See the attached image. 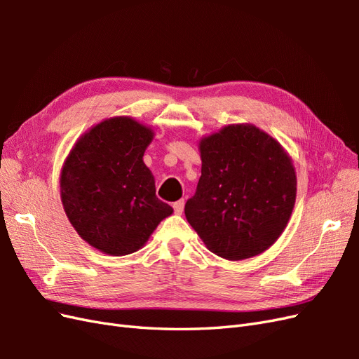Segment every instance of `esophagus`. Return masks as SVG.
<instances>
[{
	"label": "esophagus",
	"mask_w": 359,
	"mask_h": 359,
	"mask_svg": "<svg viewBox=\"0 0 359 359\" xmlns=\"http://www.w3.org/2000/svg\"><path fill=\"white\" fill-rule=\"evenodd\" d=\"M173 211H175L177 214H182V211H184V199L177 201L175 203H173Z\"/></svg>",
	"instance_id": "obj_1"
}]
</instances>
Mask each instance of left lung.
I'll use <instances>...</instances> for the list:
<instances>
[{
    "mask_svg": "<svg viewBox=\"0 0 359 359\" xmlns=\"http://www.w3.org/2000/svg\"><path fill=\"white\" fill-rule=\"evenodd\" d=\"M202 175L186 219L227 260L264 253L283 233L297 198L290 157L253 124H231L199 142Z\"/></svg>",
    "mask_w": 359,
    "mask_h": 359,
    "instance_id": "obj_1",
    "label": "left lung"
}]
</instances>
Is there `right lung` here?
I'll list each match as a JSON object with an SVG mask.
<instances>
[{
    "instance_id": "1",
    "label": "right lung",
    "mask_w": 359,
    "mask_h": 359,
    "mask_svg": "<svg viewBox=\"0 0 359 359\" xmlns=\"http://www.w3.org/2000/svg\"><path fill=\"white\" fill-rule=\"evenodd\" d=\"M153 137L151 127L114 116L83 133L64 161V211L82 240L104 255L137 252L173 212L156 196L154 177L144 163Z\"/></svg>"
}]
</instances>
